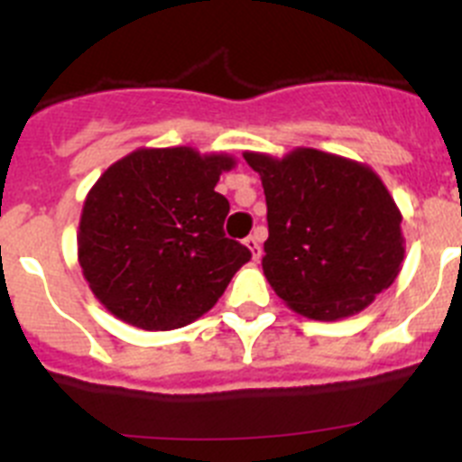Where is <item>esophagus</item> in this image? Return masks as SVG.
Wrapping results in <instances>:
<instances>
[{
  "label": "esophagus",
  "mask_w": 462,
  "mask_h": 462,
  "mask_svg": "<svg viewBox=\"0 0 462 462\" xmlns=\"http://www.w3.org/2000/svg\"><path fill=\"white\" fill-rule=\"evenodd\" d=\"M245 245H247V250L252 252V259H259L261 256V243H259V238H256V234L254 236H247V238H245Z\"/></svg>",
  "instance_id": "esophagus-1"
}]
</instances>
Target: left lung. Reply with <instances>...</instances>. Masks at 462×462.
<instances>
[{
  "mask_svg": "<svg viewBox=\"0 0 462 462\" xmlns=\"http://www.w3.org/2000/svg\"><path fill=\"white\" fill-rule=\"evenodd\" d=\"M243 157L266 194L261 266L287 308L337 321L393 284L405 259L402 215L368 164L314 148Z\"/></svg>",
  "mask_w": 462,
  "mask_h": 462,
  "instance_id": "1",
  "label": "left lung"
}]
</instances>
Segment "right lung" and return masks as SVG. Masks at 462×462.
Returning a JSON list of instances; mask_svg holds the SVG:
<instances>
[{
	"label": "right lung",
	"mask_w": 462,
	"mask_h": 462,
	"mask_svg": "<svg viewBox=\"0 0 462 462\" xmlns=\"http://www.w3.org/2000/svg\"><path fill=\"white\" fill-rule=\"evenodd\" d=\"M234 166L226 152L178 145L138 148L99 175L80 212L79 263L113 317L173 330L217 303L252 256L224 236L228 201L215 191Z\"/></svg>",
	"instance_id": "obj_1"
}]
</instances>
